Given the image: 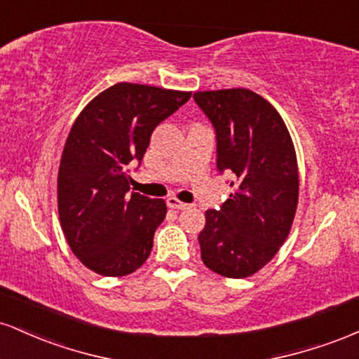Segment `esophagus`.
<instances>
[{"instance_id":"1","label":"esophagus","mask_w":359,"mask_h":359,"mask_svg":"<svg viewBox=\"0 0 359 359\" xmlns=\"http://www.w3.org/2000/svg\"><path fill=\"white\" fill-rule=\"evenodd\" d=\"M167 205H168V208H172V209H179V211H184V209L189 208V204L182 203V201H179L177 197H168Z\"/></svg>"}]
</instances>
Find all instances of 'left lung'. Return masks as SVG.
<instances>
[{"mask_svg": "<svg viewBox=\"0 0 359 359\" xmlns=\"http://www.w3.org/2000/svg\"><path fill=\"white\" fill-rule=\"evenodd\" d=\"M194 100L216 130L217 168L234 175L229 199L205 211L201 258L222 277H251L278 253L294 222V142L278 111L253 90H199Z\"/></svg>", "mask_w": 359, "mask_h": 359, "instance_id": "left-lung-1", "label": "left lung"}]
</instances>
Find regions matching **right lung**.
<instances>
[{
	"label": "right lung",
	"instance_id": "obj_1",
	"mask_svg": "<svg viewBox=\"0 0 359 359\" xmlns=\"http://www.w3.org/2000/svg\"><path fill=\"white\" fill-rule=\"evenodd\" d=\"M191 94L118 82L89 101L74 121L62 151L57 205L72 253L94 273L125 277L150 257L167 204L128 192V165L142 162L156 125Z\"/></svg>",
	"mask_w": 359,
	"mask_h": 359
}]
</instances>
